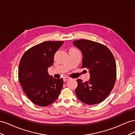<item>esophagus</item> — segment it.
<instances>
[{"label":"esophagus","mask_w":135,"mask_h":135,"mask_svg":"<svg viewBox=\"0 0 135 135\" xmlns=\"http://www.w3.org/2000/svg\"><path fill=\"white\" fill-rule=\"evenodd\" d=\"M70 79H71L70 78L68 77V76H65V77L64 78V81H66L69 80Z\"/></svg>","instance_id":"esophagus-1"}]
</instances>
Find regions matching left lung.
Listing matches in <instances>:
<instances>
[{
	"label": "left lung",
	"mask_w": 135,
	"mask_h": 135,
	"mask_svg": "<svg viewBox=\"0 0 135 135\" xmlns=\"http://www.w3.org/2000/svg\"><path fill=\"white\" fill-rule=\"evenodd\" d=\"M73 44L83 55L82 66L88 69L90 78L78 79L75 93L88 105L99 104L111 92L116 80V63L112 53L103 44L89 40H74Z\"/></svg>",
	"instance_id": "left-lung-1"
}]
</instances>
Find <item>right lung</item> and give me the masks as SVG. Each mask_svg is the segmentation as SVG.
Segmentation results:
<instances>
[{
  "label": "right lung",
  "mask_w": 135,
  "mask_h": 135,
  "mask_svg": "<svg viewBox=\"0 0 135 135\" xmlns=\"http://www.w3.org/2000/svg\"><path fill=\"white\" fill-rule=\"evenodd\" d=\"M62 41H48L31 47L20 60L18 79L24 92L34 104L46 107L55 102L62 88L63 79L48 74L56 52Z\"/></svg>",
  "instance_id": "right-lung-1"
}]
</instances>
